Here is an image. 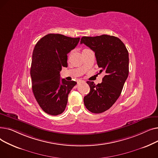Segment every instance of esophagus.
Returning <instances> with one entry per match:
<instances>
[{
  "label": "esophagus",
  "mask_w": 158,
  "mask_h": 158,
  "mask_svg": "<svg viewBox=\"0 0 158 158\" xmlns=\"http://www.w3.org/2000/svg\"><path fill=\"white\" fill-rule=\"evenodd\" d=\"M85 82V81H79V82H78V83H81V82Z\"/></svg>",
  "instance_id": "obj_1"
}]
</instances>
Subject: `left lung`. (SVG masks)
Returning a JSON list of instances; mask_svg holds the SVG:
<instances>
[{"mask_svg":"<svg viewBox=\"0 0 158 158\" xmlns=\"http://www.w3.org/2000/svg\"><path fill=\"white\" fill-rule=\"evenodd\" d=\"M82 44L95 52L101 69L99 72H106L100 84L87 81L90 92L84 97L85 105L89 111L101 113L109 110L121 94L129 74V53L122 41L113 36H83Z\"/></svg>","mask_w":158,"mask_h":158,"instance_id":"1","label":"left lung"}]
</instances>
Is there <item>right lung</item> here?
I'll list each match as a JSON object with an SVG mask.
<instances>
[{"label":"right lung","instance_id":"right-lung-1","mask_svg":"<svg viewBox=\"0 0 158 158\" xmlns=\"http://www.w3.org/2000/svg\"><path fill=\"white\" fill-rule=\"evenodd\" d=\"M80 38L48 34L36 44L31 67L32 89L39 106L45 113L56 116L65 110L68 96L77 84L60 78L62 67H67V54L77 46Z\"/></svg>","mask_w":158,"mask_h":158}]
</instances>
